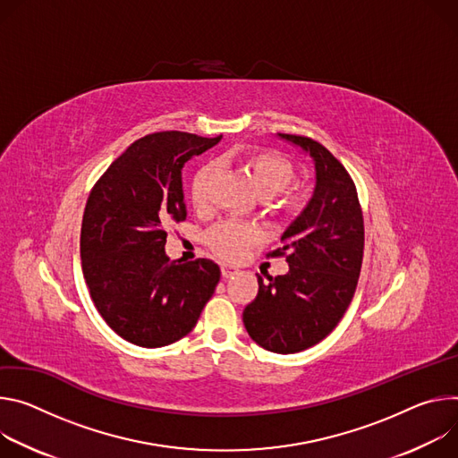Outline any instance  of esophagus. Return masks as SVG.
<instances>
[{
  "mask_svg": "<svg viewBox=\"0 0 458 458\" xmlns=\"http://www.w3.org/2000/svg\"><path fill=\"white\" fill-rule=\"evenodd\" d=\"M234 275H238V269H236V267L222 266V276H224V278H233Z\"/></svg>",
  "mask_w": 458,
  "mask_h": 458,
  "instance_id": "esophagus-1",
  "label": "esophagus"
}]
</instances>
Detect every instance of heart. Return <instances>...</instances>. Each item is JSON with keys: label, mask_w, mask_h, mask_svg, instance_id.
Returning a JSON list of instances; mask_svg holds the SVG:
<instances>
[{"label": "heart", "mask_w": 458, "mask_h": 458, "mask_svg": "<svg viewBox=\"0 0 458 458\" xmlns=\"http://www.w3.org/2000/svg\"><path fill=\"white\" fill-rule=\"evenodd\" d=\"M222 162L236 165L250 180L257 194L267 201V206L278 213H293L298 208V196L289 194L275 199L296 176V169L289 158L276 150L249 148L227 155ZM216 178L215 164L201 165L191 182V201L196 211H206L211 199V187ZM262 238L259 227L249 224L225 222L216 225L208 234V243L218 257L225 260L242 259L247 249L259 243Z\"/></svg>", "instance_id": "1"}]
</instances>
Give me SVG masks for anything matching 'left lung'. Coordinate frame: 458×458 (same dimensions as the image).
<instances>
[{
    "label": "left lung",
    "mask_w": 458,
    "mask_h": 458,
    "mask_svg": "<svg viewBox=\"0 0 458 458\" xmlns=\"http://www.w3.org/2000/svg\"><path fill=\"white\" fill-rule=\"evenodd\" d=\"M315 164L308 206L282 234L289 271L259 276V294L243 310L249 336L267 351L289 354L324 340L340 322L357 289L364 257V218L357 189L344 165L318 141L280 134Z\"/></svg>",
    "instance_id": "left-lung-1"
}]
</instances>
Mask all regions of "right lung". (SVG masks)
<instances>
[{
  "label": "right lung",
  "instance_id": "right-lung-1",
  "mask_svg": "<svg viewBox=\"0 0 458 458\" xmlns=\"http://www.w3.org/2000/svg\"><path fill=\"white\" fill-rule=\"evenodd\" d=\"M220 140L147 134L90 191L80 238L83 276L101 318L134 345L183 338L220 282L213 260L180 264L165 255L167 227L187 216L182 169Z\"/></svg>",
  "mask_w": 458,
  "mask_h": 458
}]
</instances>
